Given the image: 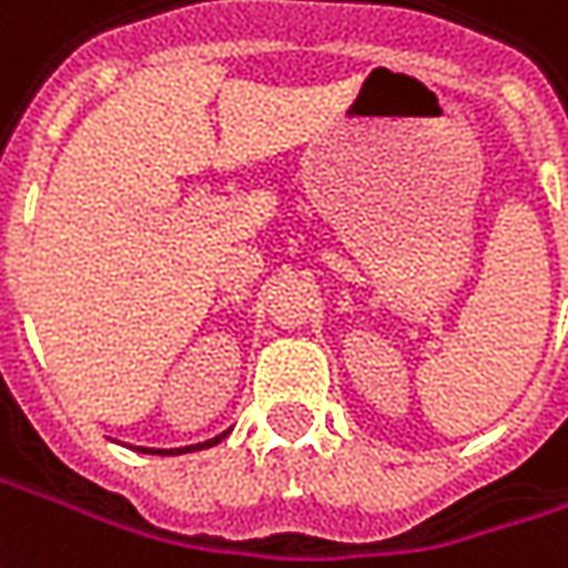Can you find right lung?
Segmentation results:
<instances>
[{
  "label": "right lung",
  "mask_w": 568,
  "mask_h": 568,
  "mask_svg": "<svg viewBox=\"0 0 568 568\" xmlns=\"http://www.w3.org/2000/svg\"><path fill=\"white\" fill-rule=\"evenodd\" d=\"M227 434H230V430H224V434L212 436V439H205V443H196V446H184V449H144V446H141V449H138V452H146V455H184V452L209 449V446H215V443H221V439H224V436H227Z\"/></svg>",
  "instance_id": "add662e5"
}]
</instances>
